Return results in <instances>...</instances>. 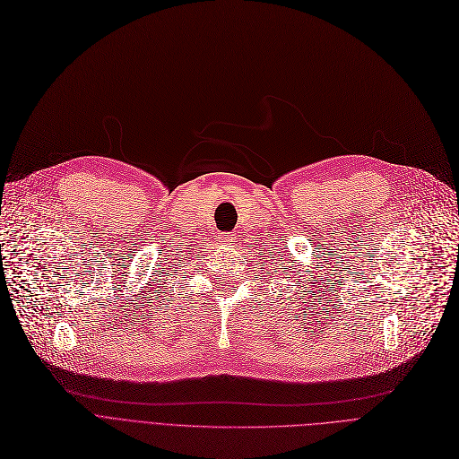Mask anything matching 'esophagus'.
Here are the masks:
<instances>
[{
    "mask_svg": "<svg viewBox=\"0 0 459 459\" xmlns=\"http://www.w3.org/2000/svg\"><path fill=\"white\" fill-rule=\"evenodd\" d=\"M233 238H235V237H233ZM230 241H231V237H230Z\"/></svg>",
    "mask_w": 459,
    "mask_h": 459,
    "instance_id": "obj_1",
    "label": "esophagus"
}]
</instances>
